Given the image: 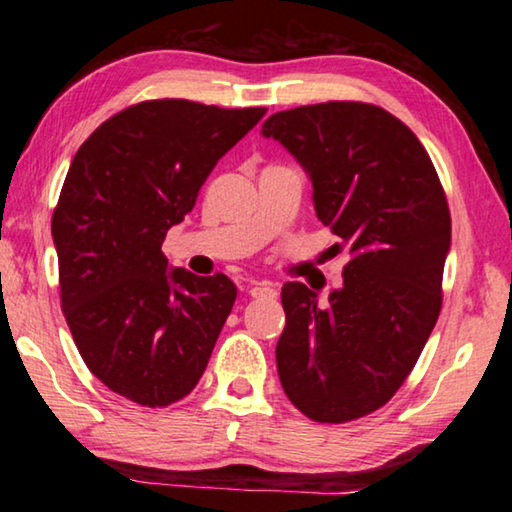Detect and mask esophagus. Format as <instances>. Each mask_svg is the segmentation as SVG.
Here are the masks:
<instances>
[{
    "label": "esophagus",
    "instance_id": "34e87169",
    "mask_svg": "<svg viewBox=\"0 0 512 512\" xmlns=\"http://www.w3.org/2000/svg\"><path fill=\"white\" fill-rule=\"evenodd\" d=\"M248 293H250V296H253V298H275V296H277L275 287H271V284H266V282L253 284V287H250Z\"/></svg>",
    "mask_w": 512,
    "mask_h": 512
}]
</instances>
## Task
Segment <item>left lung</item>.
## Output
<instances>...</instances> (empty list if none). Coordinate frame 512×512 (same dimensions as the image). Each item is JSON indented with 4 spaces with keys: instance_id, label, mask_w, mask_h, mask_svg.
Returning a JSON list of instances; mask_svg holds the SVG:
<instances>
[{
    "instance_id": "left-lung-1",
    "label": "left lung",
    "mask_w": 512,
    "mask_h": 512,
    "mask_svg": "<svg viewBox=\"0 0 512 512\" xmlns=\"http://www.w3.org/2000/svg\"><path fill=\"white\" fill-rule=\"evenodd\" d=\"M262 133L305 167L318 219L352 255L325 305L307 284L282 287L277 375L309 420L363 418L400 391L443 307L445 189L411 128L372 103L282 110Z\"/></svg>"
}]
</instances>
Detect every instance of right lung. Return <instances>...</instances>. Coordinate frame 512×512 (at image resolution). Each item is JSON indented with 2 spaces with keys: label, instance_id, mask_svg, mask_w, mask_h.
<instances>
[{
  "label": "right lung",
  "instance_id": "add662e5",
  "mask_svg": "<svg viewBox=\"0 0 512 512\" xmlns=\"http://www.w3.org/2000/svg\"><path fill=\"white\" fill-rule=\"evenodd\" d=\"M266 108L151 99L76 151L51 216L60 307L85 366L112 393L169 406L194 391L237 298L228 275L167 271L162 241Z\"/></svg>",
  "mask_w": 512,
  "mask_h": 512
}]
</instances>
